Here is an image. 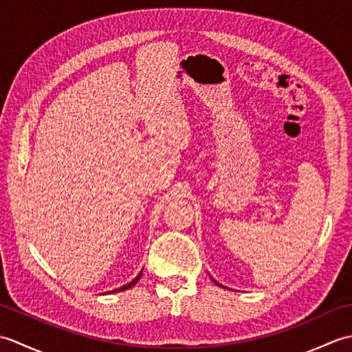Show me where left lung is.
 <instances>
[{
  "instance_id": "8db88e82",
  "label": "left lung",
  "mask_w": 352,
  "mask_h": 352,
  "mask_svg": "<svg viewBox=\"0 0 352 352\" xmlns=\"http://www.w3.org/2000/svg\"><path fill=\"white\" fill-rule=\"evenodd\" d=\"M214 283H216V281H214ZM216 284H218V286H221V284H219V283H216Z\"/></svg>"
}]
</instances>
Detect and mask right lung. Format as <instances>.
I'll list each match as a JSON object with an SVG mask.
<instances>
[{
    "mask_svg": "<svg viewBox=\"0 0 352 352\" xmlns=\"http://www.w3.org/2000/svg\"><path fill=\"white\" fill-rule=\"evenodd\" d=\"M140 276H142V272L136 276V278H134L131 283H129V284H125V286H122V287H119V289H115V290H111L115 294V292H122V290H126V289H130V287H133L134 284H136L139 280H140Z\"/></svg>",
    "mask_w": 352,
    "mask_h": 352,
    "instance_id": "1",
    "label": "right lung"
}]
</instances>
